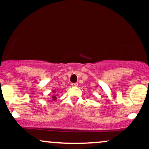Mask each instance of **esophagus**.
Wrapping results in <instances>:
<instances>
[{"label":"esophagus","instance_id":"34e87169","mask_svg":"<svg viewBox=\"0 0 149 149\" xmlns=\"http://www.w3.org/2000/svg\"><path fill=\"white\" fill-rule=\"evenodd\" d=\"M71 85H72V87H77V86H78V83H72Z\"/></svg>","mask_w":149,"mask_h":149}]
</instances>
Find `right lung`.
<instances>
[{"instance_id": "obj_1", "label": "right lung", "mask_w": 149, "mask_h": 149, "mask_svg": "<svg viewBox=\"0 0 149 149\" xmlns=\"http://www.w3.org/2000/svg\"><path fill=\"white\" fill-rule=\"evenodd\" d=\"M56 92V90H53V91H52V94H49V95H52V96H51V97H52L53 100H56L57 99Z\"/></svg>"}]
</instances>
